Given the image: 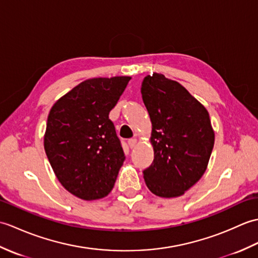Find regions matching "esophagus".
I'll return each mask as SVG.
<instances>
[{
	"mask_svg": "<svg viewBox=\"0 0 258 258\" xmlns=\"http://www.w3.org/2000/svg\"><path fill=\"white\" fill-rule=\"evenodd\" d=\"M136 143H138V140H136V139H131V140H128V146L131 147V149H134Z\"/></svg>",
	"mask_w": 258,
	"mask_h": 258,
	"instance_id": "esophagus-1",
	"label": "esophagus"
}]
</instances>
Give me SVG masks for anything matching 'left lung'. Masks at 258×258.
<instances>
[{"label": "left lung", "mask_w": 258, "mask_h": 258, "mask_svg": "<svg viewBox=\"0 0 258 258\" xmlns=\"http://www.w3.org/2000/svg\"><path fill=\"white\" fill-rule=\"evenodd\" d=\"M152 122L154 161L143 172L146 186L164 199L182 196L205 173L215 134L205 106L178 82L160 73L142 82Z\"/></svg>", "instance_id": "left-lung-1"}]
</instances>
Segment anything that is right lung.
I'll list each match as a JSON object with an SVG mask.
<instances>
[{
  "instance_id": "add662e5",
  "label": "right lung",
  "mask_w": 258,
  "mask_h": 258,
  "mask_svg": "<svg viewBox=\"0 0 258 258\" xmlns=\"http://www.w3.org/2000/svg\"><path fill=\"white\" fill-rule=\"evenodd\" d=\"M130 80H86L58 98L48 114L46 156L58 182L81 200L107 196L123 165L124 152L108 114Z\"/></svg>"
}]
</instances>
